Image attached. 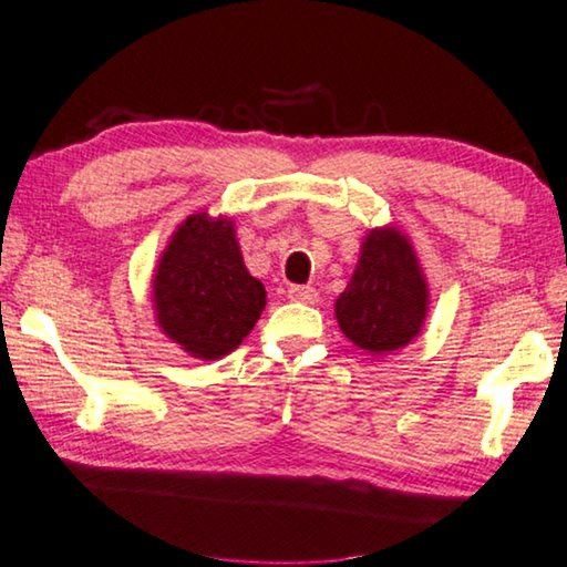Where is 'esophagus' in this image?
<instances>
[{"instance_id":"obj_1","label":"esophagus","mask_w":567,"mask_h":567,"mask_svg":"<svg viewBox=\"0 0 567 567\" xmlns=\"http://www.w3.org/2000/svg\"><path fill=\"white\" fill-rule=\"evenodd\" d=\"M287 298L298 300V302H316L318 292H316V287H310V285H290Z\"/></svg>"}]
</instances>
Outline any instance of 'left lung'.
<instances>
[{
  "mask_svg": "<svg viewBox=\"0 0 567 567\" xmlns=\"http://www.w3.org/2000/svg\"><path fill=\"white\" fill-rule=\"evenodd\" d=\"M427 310V287L415 251L394 229L371 231L351 282L336 300L341 331L359 349L390 353L420 333Z\"/></svg>",
  "mask_w": 567,
  "mask_h": 567,
  "instance_id": "8db88e82",
  "label": "left lung"
}]
</instances>
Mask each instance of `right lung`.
I'll return each mask as SVG.
<instances>
[{"label":"right lung","instance_id":"right-lung-1","mask_svg":"<svg viewBox=\"0 0 567 567\" xmlns=\"http://www.w3.org/2000/svg\"><path fill=\"white\" fill-rule=\"evenodd\" d=\"M163 331L196 359L234 351L265 310V285L244 267L231 221L196 214L175 231L155 275Z\"/></svg>","mask_w":567,"mask_h":567}]
</instances>
